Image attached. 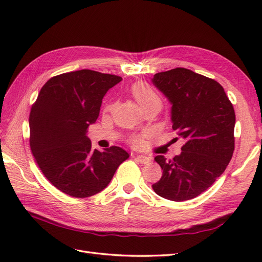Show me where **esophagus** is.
I'll use <instances>...</instances> for the list:
<instances>
[{
    "label": "esophagus",
    "instance_id": "obj_1",
    "mask_svg": "<svg viewBox=\"0 0 262 262\" xmlns=\"http://www.w3.org/2000/svg\"><path fill=\"white\" fill-rule=\"evenodd\" d=\"M136 158L141 164H148V163H150V161H152L150 160V157L145 156V155H137Z\"/></svg>",
    "mask_w": 262,
    "mask_h": 262
}]
</instances>
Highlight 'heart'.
<instances>
[{
    "mask_svg": "<svg viewBox=\"0 0 262 262\" xmlns=\"http://www.w3.org/2000/svg\"><path fill=\"white\" fill-rule=\"evenodd\" d=\"M131 93L141 107L152 105V104L162 106V99L160 97V95L154 91L152 86H149L144 82H139L134 84L131 87ZM132 143L134 145L139 146L142 144V139L140 137H133Z\"/></svg>",
    "mask_w": 262,
    "mask_h": 262,
    "instance_id": "b5f03b06",
    "label": "heart"
}]
</instances>
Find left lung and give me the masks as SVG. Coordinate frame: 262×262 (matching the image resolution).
I'll return each instance as SVG.
<instances>
[{
	"mask_svg": "<svg viewBox=\"0 0 262 262\" xmlns=\"http://www.w3.org/2000/svg\"><path fill=\"white\" fill-rule=\"evenodd\" d=\"M153 84L171 102L172 130L186 141L171 160L157 155L163 175L152 186L171 201L193 199L226 169L235 148V112L220 83L185 68L156 73Z\"/></svg>",
	"mask_w": 262,
	"mask_h": 262,
	"instance_id": "8db88e82",
	"label": "left lung"
}]
</instances>
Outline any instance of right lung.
Masks as SVG:
<instances>
[{
    "label": "right lung",
    "instance_id": "add662e5",
    "mask_svg": "<svg viewBox=\"0 0 262 262\" xmlns=\"http://www.w3.org/2000/svg\"><path fill=\"white\" fill-rule=\"evenodd\" d=\"M122 77L80 70L51 77L29 115L31 153L45 177L63 193L87 198L100 192L129 157L119 146L92 149L89 126L102 98Z\"/></svg>",
    "mask_w": 262,
    "mask_h": 262
}]
</instances>
